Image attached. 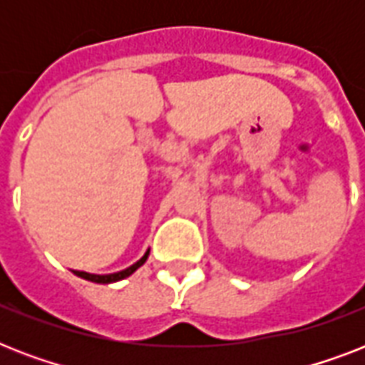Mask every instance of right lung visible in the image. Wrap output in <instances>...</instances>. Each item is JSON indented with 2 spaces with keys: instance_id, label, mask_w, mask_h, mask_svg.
<instances>
[{
  "instance_id": "add662e5",
  "label": "right lung",
  "mask_w": 365,
  "mask_h": 365,
  "mask_svg": "<svg viewBox=\"0 0 365 365\" xmlns=\"http://www.w3.org/2000/svg\"><path fill=\"white\" fill-rule=\"evenodd\" d=\"M149 255V250L143 254V257L140 261H136L134 265L126 267L125 271H119V272H113V274H91V272H85V271H73V274H77V277L85 278V280H91V282H96V284H111V282H117V280H123V278L130 277L132 272L136 271L138 267H142L143 263H145V259H148Z\"/></svg>"
}]
</instances>
